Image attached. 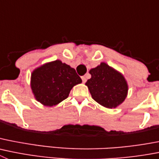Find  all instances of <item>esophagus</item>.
<instances>
[{"mask_svg": "<svg viewBox=\"0 0 159 159\" xmlns=\"http://www.w3.org/2000/svg\"><path fill=\"white\" fill-rule=\"evenodd\" d=\"M81 79H82L83 83H86V81H87V78H86L85 76H82L81 77Z\"/></svg>", "mask_w": 159, "mask_h": 159, "instance_id": "34e87169", "label": "esophagus"}]
</instances>
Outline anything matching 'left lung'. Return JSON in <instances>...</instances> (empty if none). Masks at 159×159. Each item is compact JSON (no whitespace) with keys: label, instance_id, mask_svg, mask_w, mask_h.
<instances>
[{"label":"left lung","instance_id":"1","mask_svg":"<svg viewBox=\"0 0 159 159\" xmlns=\"http://www.w3.org/2000/svg\"><path fill=\"white\" fill-rule=\"evenodd\" d=\"M91 79L86 82L93 99L108 109H114L124 102L129 85L123 74L105 62L89 71Z\"/></svg>","mask_w":159,"mask_h":159}]
</instances>
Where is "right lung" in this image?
Masks as SVG:
<instances>
[{"instance_id":"right-lung-1","label":"right lung","mask_w":159,"mask_h":159,"mask_svg":"<svg viewBox=\"0 0 159 159\" xmlns=\"http://www.w3.org/2000/svg\"><path fill=\"white\" fill-rule=\"evenodd\" d=\"M81 83L75 70L60 60L34 68L30 75V88L34 98L45 106L61 102L68 97L72 87Z\"/></svg>"}]
</instances>
